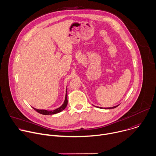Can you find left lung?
I'll list each match as a JSON object with an SVG mask.
<instances>
[{"label":"left lung","mask_w":156,"mask_h":156,"mask_svg":"<svg viewBox=\"0 0 156 156\" xmlns=\"http://www.w3.org/2000/svg\"><path fill=\"white\" fill-rule=\"evenodd\" d=\"M120 104H119V105H115V106H114V107H107V108H104V109H111V108H115V107H117V106H119ZM98 107V108H103V107Z\"/></svg>","instance_id":"obj_1"}]
</instances>
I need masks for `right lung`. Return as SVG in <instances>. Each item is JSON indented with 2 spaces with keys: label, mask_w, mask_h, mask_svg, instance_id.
Instances as JSON below:
<instances>
[{
  "label": "right lung",
  "mask_w": 156,
  "mask_h": 156,
  "mask_svg": "<svg viewBox=\"0 0 156 156\" xmlns=\"http://www.w3.org/2000/svg\"><path fill=\"white\" fill-rule=\"evenodd\" d=\"M68 104V100H67V91L66 90V94H65V98L64 100L63 103L62 104V105L59 107L58 108L54 110H45V109H37V108H35L34 107H33L36 111L41 114L42 115H53V114H55L57 113H59L62 111H63L67 105Z\"/></svg>",
  "instance_id": "right-lung-1"
}]
</instances>
